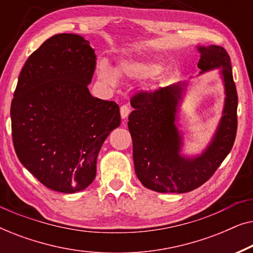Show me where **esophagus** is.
<instances>
[{
    "instance_id": "1",
    "label": "esophagus",
    "mask_w": 253,
    "mask_h": 253,
    "mask_svg": "<svg viewBox=\"0 0 253 253\" xmlns=\"http://www.w3.org/2000/svg\"><path fill=\"white\" fill-rule=\"evenodd\" d=\"M120 113H121V117H122L123 120L127 119V116H129V114H130V107L127 106V105L121 106Z\"/></svg>"
}]
</instances>
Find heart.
Listing matches in <instances>:
<instances>
[{"mask_svg": "<svg viewBox=\"0 0 253 253\" xmlns=\"http://www.w3.org/2000/svg\"><path fill=\"white\" fill-rule=\"evenodd\" d=\"M162 70V64L147 58H126L122 60L114 70L106 62L98 65V77L100 81L108 85H115L117 76L129 79H144L152 77Z\"/></svg>", "mask_w": 253, "mask_h": 253, "instance_id": "obj_1", "label": "heart"}]
</instances>
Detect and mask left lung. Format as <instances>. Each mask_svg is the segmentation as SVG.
<instances>
[{"label":"left lung","mask_w":253,"mask_h":253,"mask_svg":"<svg viewBox=\"0 0 253 253\" xmlns=\"http://www.w3.org/2000/svg\"><path fill=\"white\" fill-rule=\"evenodd\" d=\"M199 75L217 69L224 88L222 116L200 154L182 153L183 132L178 114L190 83L178 82L131 99L127 127L132 138L134 170L145 188L162 193H184L203 185L233 147L237 131V92L230 57L215 44L197 46Z\"/></svg>","instance_id":"1"}]
</instances>
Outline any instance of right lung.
<instances>
[{"label": "right lung", "instance_id": "right-lung-1", "mask_svg": "<svg viewBox=\"0 0 253 253\" xmlns=\"http://www.w3.org/2000/svg\"><path fill=\"white\" fill-rule=\"evenodd\" d=\"M94 49L84 37L55 34L30 55L11 102L13 147L22 165L44 186L83 191L96 174L103 141L120 126L116 102L88 91Z\"/></svg>", "mask_w": 253, "mask_h": 253}]
</instances>
